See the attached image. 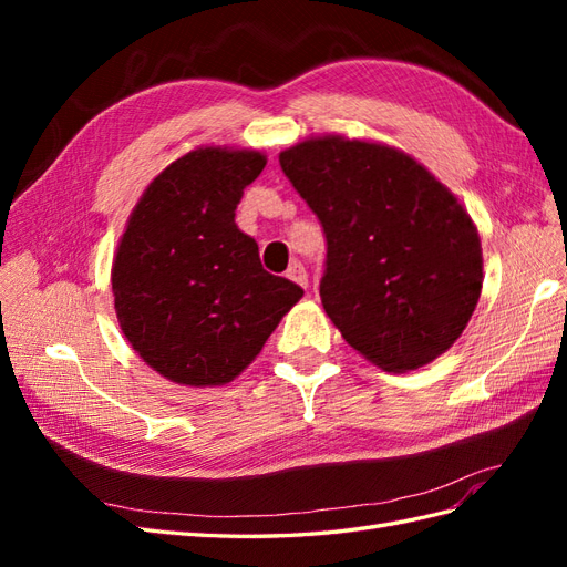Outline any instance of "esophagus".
<instances>
[{
  "label": "esophagus",
  "instance_id": "34e87169",
  "mask_svg": "<svg viewBox=\"0 0 567 567\" xmlns=\"http://www.w3.org/2000/svg\"><path fill=\"white\" fill-rule=\"evenodd\" d=\"M286 277L290 279V281H296L298 286H302V288H307V269L302 267V262H290V267H288V271H286Z\"/></svg>",
  "mask_w": 567,
  "mask_h": 567
}]
</instances>
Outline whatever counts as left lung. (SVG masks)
<instances>
[{
    "label": "left lung",
    "instance_id": "obj_1",
    "mask_svg": "<svg viewBox=\"0 0 567 567\" xmlns=\"http://www.w3.org/2000/svg\"><path fill=\"white\" fill-rule=\"evenodd\" d=\"M279 163L323 229L319 296L342 338L385 371L450 350L477 305L483 250L447 188L402 151L340 136Z\"/></svg>",
    "mask_w": 567,
    "mask_h": 567
}]
</instances>
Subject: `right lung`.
Masks as SVG:
<instances>
[{"mask_svg":"<svg viewBox=\"0 0 567 567\" xmlns=\"http://www.w3.org/2000/svg\"><path fill=\"white\" fill-rule=\"evenodd\" d=\"M265 163L257 151H192L151 182L127 221L111 277L117 321L169 381H234L302 298L234 221Z\"/></svg>","mask_w":567,"mask_h":567,"instance_id":"1","label":"right lung"}]
</instances>
